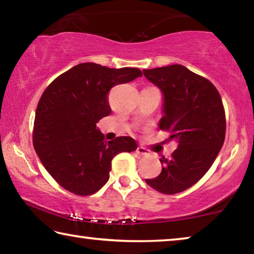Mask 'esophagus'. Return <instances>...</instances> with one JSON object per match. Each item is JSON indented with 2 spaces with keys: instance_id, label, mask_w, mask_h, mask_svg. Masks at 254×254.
Here are the masks:
<instances>
[{
  "instance_id": "obj_1",
  "label": "esophagus",
  "mask_w": 254,
  "mask_h": 254,
  "mask_svg": "<svg viewBox=\"0 0 254 254\" xmlns=\"http://www.w3.org/2000/svg\"><path fill=\"white\" fill-rule=\"evenodd\" d=\"M136 153L140 154V156H145V154H148L147 149L143 148V147H139L136 149Z\"/></svg>"
}]
</instances>
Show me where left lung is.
<instances>
[{"instance_id":"obj_1","label":"left lung","mask_w":254,"mask_h":254,"mask_svg":"<svg viewBox=\"0 0 254 254\" xmlns=\"http://www.w3.org/2000/svg\"><path fill=\"white\" fill-rule=\"evenodd\" d=\"M143 74L163 95L159 130L168 131V140L178 144L170 159H160V175L145 183L162 194H177L207 173L223 147L226 121L222 98L209 80L182 65L144 69Z\"/></svg>"}]
</instances>
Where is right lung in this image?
I'll return each mask as SVG.
<instances>
[{
  "mask_svg": "<svg viewBox=\"0 0 254 254\" xmlns=\"http://www.w3.org/2000/svg\"><path fill=\"white\" fill-rule=\"evenodd\" d=\"M141 76L137 68L84 63L46 88L34 118L33 147L60 186L75 195H92L109 180L112 159L137 148L131 136L106 141L96 123L111 113L110 89Z\"/></svg>",
  "mask_w": 254,
  "mask_h": 254,
  "instance_id": "right-lung-1",
  "label": "right lung"
}]
</instances>
